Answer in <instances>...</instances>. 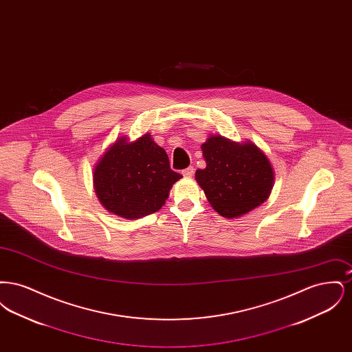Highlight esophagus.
Listing matches in <instances>:
<instances>
[{"instance_id":"esophagus-1","label":"esophagus","mask_w":352,"mask_h":352,"mask_svg":"<svg viewBox=\"0 0 352 352\" xmlns=\"http://www.w3.org/2000/svg\"><path fill=\"white\" fill-rule=\"evenodd\" d=\"M194 171H195V168H192V166H188V168L182 170V175L186 177V178H191L194 175Z\"/></svg>"}]
</instances>
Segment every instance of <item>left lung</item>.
<instances>
[{
  "label": "left lung",
  "instance_id": "1",
  "mask_svg": "<svg viewBox=\"0 0 352 352\" xmlns=\"http://www.w3.org/2000/svg\"><path fill=\"white\" fill-rule=\"evenodd\" d=\"M201 148L206 168L195 171V179L221 217L240 218L268 201L274 171L253 142L240 144L214 134Z\"/></svg>",
  "mask_w": 352,
  "mask_h": 352
}]
</instances>
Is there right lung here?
I'll use <instances>...</instances> for the list:
<instances>
[{"label": "right lung", "mask_w": 352, "mask_h": 352, "mask_svg": "<svg viewBox=\"0 0 352 352\" xmlns=\"http://www.w3.org/2000/svg\"><path fill=\"white\" fill-rule=\"evenodd\" d=\"M92 177L102 207L129 220L161 210L173 184L182 178L170 168L166 151L154 142L151 133L132 142L118 137L101 155Z\"/></svg>", "instance_id": "right-lung-1"}]
</instances>
